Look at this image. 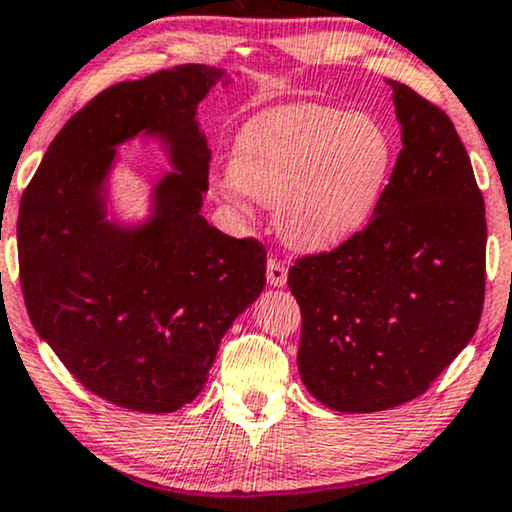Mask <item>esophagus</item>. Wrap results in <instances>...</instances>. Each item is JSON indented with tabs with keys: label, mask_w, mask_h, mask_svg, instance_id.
I'll return each instance as SVG.
<instances>
[{
	"label": "esophagus",
	"mask_w": 512,
	"mask_h": 512,
	"mask_svg": "<svg viewBox=\"0 0 512 512\" xmlns=\"http://www.w3.org/2000/svg\"><path fill=\"white\" fill-rule=\"evenodd\" d=\"M268 284L270 287H284L287 284V265L280 258H268Z\"/></svg>",
	"instance_id": "esophagus-1"
}]
</instances>
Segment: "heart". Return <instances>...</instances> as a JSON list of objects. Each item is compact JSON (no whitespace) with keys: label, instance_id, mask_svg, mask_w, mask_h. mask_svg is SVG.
Instances as JSON below:
<instances>
[{"label":"heart","instance_id":"1","mask_svg":"<svg viewBox=\"0 0 512 512\" xmlns=\"http://www.w3.org/2000/svg\"><path fill=\"white\" fill-rule=\"evenodd\" d=\"M393 167V141L378 119L327 105H284L251 119L232 150L225 202L275 204L284 242L327 249L364 228Z\"/></svg>","mask_w":512,"mask_h":512}]
</instances>
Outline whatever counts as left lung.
<instances>
[{"instance_id": "1", "label": "left lung", "mask_w": 512, "mask_h": 512, "mask_svg": "<svg viewBox=\"0 0 512 512\" xmlns=\"http://www.w3.org/2000/svg\"><path fill=\"white\" fill-rule=\"evenodd\" d=\"M402 150L367 228L296 258L298 371L324 407L393 409L423 395L466 348L484 303L487 221L447 112L393 82Z\"/></svg>"}]
</instances>
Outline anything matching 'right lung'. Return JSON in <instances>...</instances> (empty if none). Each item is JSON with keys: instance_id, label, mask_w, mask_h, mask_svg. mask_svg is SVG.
<instances>
[{"instance_id": "1", "label": "right lung", "mask_w": 512, "mask_h": 512, "mask_svg": "<svg viewBox=\"0 0 512 512\" xmlns=\"http://www.w3.org/2000/svg\"><path fill=\"white\" fill-rule=\"evenodd\" d=\"M221 77L176 65L101 91L58 131L21 197L30 320L65 369L117 407L169 414L195 400L223 334L265 287L263 244L199 214L211 152L195 115ZM138 133L167 144L177 171L153 193L151 221L122 229L104 218V178L114 145Z\"/></svg>"}]
</instances>
